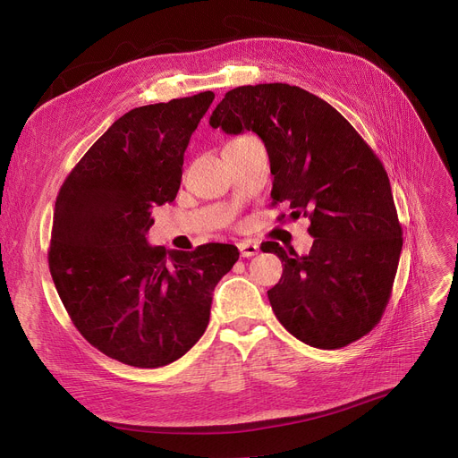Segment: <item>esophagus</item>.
Wrapping results in <instances>:
<instances>
[{"mask_svg":"<svg viewBox=\"0 0 458 458\" xmlns=\"http://www.w3.org/2000/svg\"><path fill=\"white\" fill-rule=\"evenodd\" d=\"M238 250H241L242 257H253L259 253V246L251 241H242L241 244H238Z\"/></svg>","mask_w":458,"mask_h":458,"instance_id":"obj_1","label":"esophagus"}]
</instances>
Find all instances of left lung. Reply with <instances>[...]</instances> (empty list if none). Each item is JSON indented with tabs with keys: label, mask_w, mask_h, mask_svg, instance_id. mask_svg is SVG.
I'll list each match as a JSON object with an SVG mask.
<instances>
[{
	"label": "left lung",
	"mask_w": 458,
	"mask_h": 458,
	"mask_svg": "<svg viewBox=\"0 0 458 458\" xmlns=\"http://www.w3.org/2000/svg\"><path fill=\"white\" fill-rule=\"evenodd\" d=\"M210 126L227 134L251 130L263 140L272 207L287 201L293 220H311L308 255L260 244L285 267L268 291L277 320L324 351L367 335L384 315L403 250L394 193L375 150L335 107L289 83L231 89Z\"/></svg>",
	"instance_id": "left-lung-1"
}]
</instances>
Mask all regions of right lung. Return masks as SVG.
Segmentation results:
<instances>
[{"label": "right lung", "mask_w": 458, "mask_h": 458, "mask_svg": "<svg viewBox=\"0 0 458 458\" xmlns=\"http://www.w3.org/2000/svg\"><path fill=\"white\" fill-rule=\"evenodd\" d=\"M212 91L134 107L64 179L48 267L78 332L121 363L157 369L205 334L212 291L238 260L231 244H147L152 208L177 198L190 136Z\"/></svg>", "instance_id": "1"}]
</instances>
